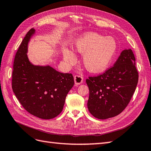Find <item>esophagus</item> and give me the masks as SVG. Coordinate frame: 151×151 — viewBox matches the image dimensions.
Wrapping results in <instances>:
<instances>
[{"label":"esophagus","mask_w":151,"mask_h":151,"mask_svg":"<svg viewBox=\"0 0 151 151\" xmlns=\"http://www.w3.org/2000/svg\"><path fill=\"white\" fill-rule=\"evenodd\" d=\"M74 80H75V83L76 85H79L82 83L83 78L82 76L80 75H75L74 76Z\"/></svg>","instance_id":"34e87169"}]
</instances>
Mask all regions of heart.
I'll return each mask as SVG.
<instances>
[{
  "mask_svg": "<svg viewBox=\"0 0 151 151\" xmlns=\"http://www.w3.org/2000/svg\"><path fill=\"white\" fill-rule=\"evenodd\" d=\"M72 49L75 52L84 54L82 62L88 71L99 73L106 68L111 62L116 51L117 44L111 37L89 32L83 34L74 41ZM62 52L66 62H75L76 56L71 50L64 47Z\"/></svg>",
  "mask_w": 151,
  "mask_h": 151,
  "instance_id": "b5f03b06",
  "label": "heart"
}]
</instances>
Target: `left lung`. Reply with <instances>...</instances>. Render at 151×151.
I'll list each match as a JSON object with an SVG mask.
<instances>
[{
    "label": "left lung",
    "mask_w": 151,
    "mask_h": 151,
    "mask_svg": "<svg viewBox=\"0 0 151 151\" xmlns=\"http://www.w3.org/2000/svg\"><path fill=\"white\" fill-rule=\"evenodd\" d=\"M136 59L131 49H125L113 67L102 75L86 79L91 114L106 119L121 114L127 106L138 82Z\"/></svg>",
    "instance_id": "1"
}]
</instances>
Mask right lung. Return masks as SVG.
<instances>
[{
  "label": "right lung",
  "instance_id": "obj_1",
  "mask_svg": "<svg viewBox=\"0 0 151 151\" xmlns=\"http://www.w3.org/2000/svg\"><path fill=\"white\" fill-rule=\"evenodd\" d=\"M31 28L16 52L12 73V89L28 113L50 119L62 112L66 96L74 85L70 73H62L49 65H34L27 56L28 44L35 34Z\"/></svg>",
  "mask_w": 151,
  "mask_h": 151
}]
</instances>
